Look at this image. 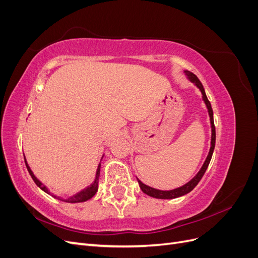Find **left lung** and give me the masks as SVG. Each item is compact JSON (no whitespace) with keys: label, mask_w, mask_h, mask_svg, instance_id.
Segmentation results:
<instances>
[{"label":"left lung","mask_w":258,"mask_h":258,"mask_svg":"<svg viewBox=\"0 0 258 258\" xmlns=\"http://www.w3.org/2000/svg\"><path fill=\"white\" fill-rule=\"evenodd\" d=\"M185 75L187 76V79H188L194 85H196L197 87L199 88V90L202 93V100L205 101V103L207 105L208 108V112H209V116H210V122H211V129H212V136H211V147H210V151H209V155L208 157L204 163V166L201 167L199 172L195 175L188 183H186L185 185L178 187V188L172 189V190H159V189H156L153 188V187L147 186L145 184H143L140 179L138 178V182L140 185V188L142 189V191L148 196L154 197V198H158V199H173V198H177V197H181L184 196V195L188 194L189 191H191L195 187L197 186V184L200 182V179L204 176L205 172L208 169L209 163L211 161V158H212V155H213V151H214V147H215V126H214V119H213V110H212V106H211L210 101L207 98L206 95V91L204 86H202L201 82L198 80V77L195 75L194 73L189 72V71H184Z\"/></svg>","instance_id":"left-lung-1"}]
</instances>
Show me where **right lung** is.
I'll return each instance as SVG.
<instances>
[{
    "label": "right lung",
    "mask_w": 258,
    "mask_h": 258,
    "mask_svg": "<svg viewBox=\"0 0 258 258\" xmlns=\"http://www.w3.org/2000/svg\"><path fill=\"white\" fill-rule=\"evenodd\" d=\"M25 161H26L27 169H28V171H29V173H30L31 177L33 178L34 183H35L38 187H40V188H41L42 190H44L45 192H47V194L50 195V191L48 190L47 187H46L45 185H43L40 181H38V179L36 178V176L33 174L32 170L30 169V167H29V165H28V162H27L26 159H25ZM100 168H101V163H99V166H98V168H97L95 181L92 182L91 185H89L88 187H86V188H84V189L81 190L80 192H77V194L73 195V196H71V197H69V198H67V199H60V200L66 201V202H70V204H76V202L87 201V200H89L90 198H92L93 196H95L96 192L98 191V184H99V176H100ZM51 196H52V195H51ZM53 197H56V196H53Z\"/></svg>",
    "instance_id": "add662e5"
}]
</instances>
